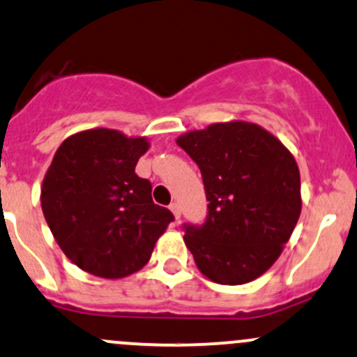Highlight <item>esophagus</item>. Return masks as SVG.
<instances>
[{"instance_id":"esophagus-1","label":"esophagus","mask_w":357,"mask_h":357,"mask_svg":"<svg viewBox=\"0 0 357 357\" xmlns=\"http://www.w3.org/2000/svg\"><path fill=\"white\" fill-rule=\"evenodd\" d=\"M169 208L172 211V215L176 217V220H179V217H181V206H179V203H171Z\"/></svg>"}]
</instances>
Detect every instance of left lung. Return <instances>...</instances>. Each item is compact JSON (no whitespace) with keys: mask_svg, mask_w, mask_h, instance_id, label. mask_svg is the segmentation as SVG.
Returning <instances> with one entry per match:
<instances>
[{"mask_svg":"<svg viewBox=\"0 0 357 357\" xmlns=\"http://www.w3.org/2000/svg\"><path fill=\"white\" fill-rule=\"evenodd\" d=\"M176 144L202 171L208 218L185 225V244L202 274L244 284L283 252L301 213L300 169L278 137L250 121L211 123Z\"/></svg>","mask_w":357,"mask_h":357,"instance_id":"left-lung-1","label":"left lung"}]
</instances>
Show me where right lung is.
Instances as JSON below:
<instances>
[{"mask_svg": "<svg viewBox=\"0 0 357 357\" xmlns=\"http://www.w3.org/2000/svg\"><path fill=\"white\" fill-rule=\"evenodd\" d=\"M149 147L147 137L89 128L69 135L54 154L42 211L59 248L83 271L105 280L140 271L174 220L135 172Z\"/></svg>", "mask_w": 357, "mask_h": 357, "instance_id": "obj_1", "label": "right lung"}]
</instances>
